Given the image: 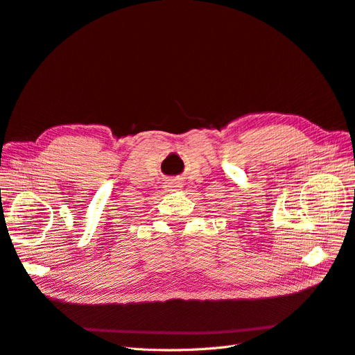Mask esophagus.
<instances>
[{"label":"esophagus","instance_id":"esophagus-1","mask_svg":"<svg viewBox=\"0 0 355 355\" xmlns=\"http://www.w3.org/2000/svg\"><path fill=\"white\" fill-rule=\"evenodd\" d=\"M167 188H168L170 191H175V189L180 188V184H178V182H170V184L167 185Z\"/></svg>","mask_w":355,"mask_h":355}]
</instances>
